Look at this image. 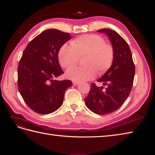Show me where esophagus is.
I'll use <instances>...</instances> for the list:
<instances>
[{"mask_svg": "<svg viewBox=\"0 0 155 155\" xmlns=\"http://www.w3.org/2000/svg\"><path fill=\"white\" fill-rule=\"evenodd\" d=\"M78 82H76V81H73L72 82V84H73V85H74V86H77V85H78Z\"/></svg>", "mask_w": 155, "mask_h": 155, "instance_id": "esophagus-1", "label": "esophagus"}]
</instances>
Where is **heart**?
Here are the masks:
<instances>
[{
	"label": "heart",
	"mask_w": 155,
	"mask_h": 155,
	"mask_svg": "<svg viewBox=\"0 0 155 155\" xmlns=\"http://www.w3.org/2000/svg\"><path fill=\"white\" fill-rule=\"evenodd\" d=\"M58 60L62 68L75 65L82 58L81 67H71L66 77L76 82L89 81L96 74L105 73L112 65L114 48L105 39L96 34L82 35L71 42V46L64 44L58 51Z\"/></svg>",
	"instance_id": "1"
}]
</instances>
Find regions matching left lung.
Returning a JSON list of instances; mask_svg holds the SVG:
<instances>
[{
    "label": "left lung",
    "mask_w": 155,
    "mask_h": 155,
    "mask_svg": "<svg viewBox=\"0 0 155 155\" xmlns=\"http://www.w3.org/2000/svg\"><path fill=\"white\" fill-rule=\"evenodd\" d=\"M98 31L108 36L114 48V58L110 68L97 80L107 87L104 89V87L91 83L84 102L94 113L107 115L117 110L128 97L134 82L135 66L129 45L122 36L109 29Z\"/></svg>",
    "instance_id": "left-lung-1"
}]
</instances>
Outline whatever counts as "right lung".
Listing matches in <instances>:
<instances>
[{"label":"right lung","instance_id":"1","mask_svg":"<svg viewBox=\"0 0 155 155\" xmlns=\"http://www.w3.org/2000/svg\"><path fill=\"white\" fill-rule=\"evenodd\" d=\"M68 33L50 29L36 36L27 45L18 66V89L24 101L33 111L49 114L62 105L70 80L54 78L64 73L58 51L71 39Z\"/></svg>","mask_w":155,"mask_h":155}]
</instances>
